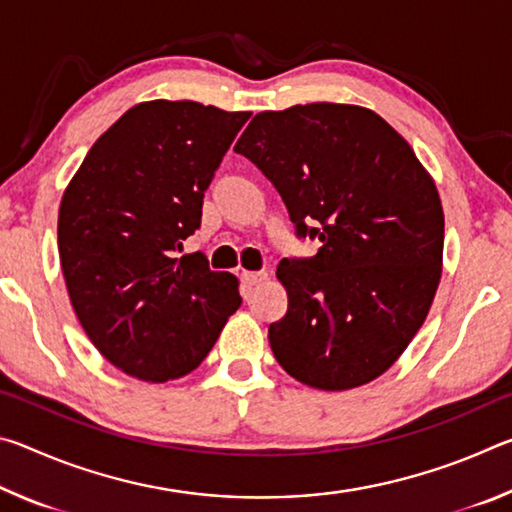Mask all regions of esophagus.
Masks as SVG:
<instances>
[{
  "instance_id": "esophagus-1",
  "label": "esophagus",
  "mask_w": 512,
  "mask_h": 512,
  "mask_svg": "<svg viewBox=\"0 0 512 512\" xmlns=\"http://www.w3.org/2000/svg\"><path fill=\"white\" fill-rule=\"evenodd\" d=\"M262 280H266V271H259V273L244 271L241 273V282H244V287H255V284H259Z\"/></svg>"
}]
</instances>
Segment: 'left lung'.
Here are the masks:
<instances>
[{"instance_id": "1", "label": "left lung", "mask_w": 512, "mask_h": 512, "mask_svg": "<svg viewBox=\"0 0 512 512\" xmlns=\"http://www.w3.org/2000/svg\"><path fill=\"white\" fill-rule=\"evenodd\" d=\"M271 180L314 257L282 259L280 366L320 391L368 384L406 350L436 296L445 219L404 137L372 110L307 103L259 112L235 144Z\"/></svg>"}]
</instances>
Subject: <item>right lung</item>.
Listing matches in <instances>:
<instances>
[{"instance_id": "right-lung-1", "label": "right lung", "mask_w": 512, "mask_h": 512, "mask_svg": "<svg viewBox=\"0 0 512 512\" xmlns=\"http://www.w3.org/2000/svg\"><path fill=\"white\" fill-rule=\"evenodd\" d=\"M250 112L149 101L124 112L85 155L58 212L69 300L103 357L126 375L192 372L241 305L239 282L203 253V196Z\"/></svg>"}]
</instances>
